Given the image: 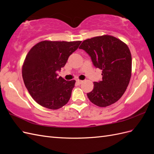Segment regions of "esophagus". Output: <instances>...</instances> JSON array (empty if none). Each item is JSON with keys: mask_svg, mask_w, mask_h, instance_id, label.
Listing matches in <instances>:
<instances>
[{"mask_svg": "<svg viewBox=\"0 0 154 154\" xmlns=\"http://www.w3.org/2000/svg\"><path fill=\"white\" fill-rule=\"evenodd\" d=\"M82 82H83V81H82V80H76V83H78V85L82 84Z\"/></svg>", "mask_w": 154, "mask_h": 154, "instance_id": "1", "label": "esophagus"}]
</instances>
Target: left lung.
I'll return each instance as SVG.
<instances>
[{
	"label": "left lung",
	"instance_id": "left-lung-1",
	"mask_svg": "<svg viewBox=\"0 0 154 154\" xmlns=\"http://www.w3.org/2000/svg\"><path fill=\"white\" fill-rule=\"evenodd\" d=\"M80 49L89 54L93 64L102 70V80L94 82L87 93L93 104L105 107L123 95L132 75V56L127 45L111 35H102L84 40Z\"/></svg>",
	"mask_w": 154,
	"mask_h": 154
}]
</instances>
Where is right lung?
<instances>
[{"label": "right lung", "instance_id": "1", "mask_svg": "<svg viewBox=\"0 0 154 154\" xmlns=\"http://www.w3.org/2000/svg\"><path fill=\"white\" fill-rule=\"evenodd\" d=\"M81 42L44 40L30 49L22 73L26 87L37 103L52 110L67 103L76 81H66L57 72Z\"/></svg>", "mask_w": 154, "mask_h": 154}]
</instances>
